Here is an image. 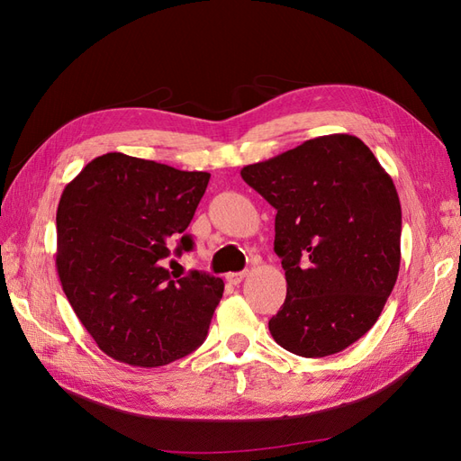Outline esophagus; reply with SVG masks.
<instances>
[{
    "instance_id": "esophagus-1",
    "label": "esophagus",
    "mask_w": 461,
    "mask_h": 461,
    "mask_svg": "<svg viewBox=\"0 0 461 461\" xmlns=\"http://www.w3.org/2000/svg\"><path fill=\"white\" fill-rule=\"evenodd\" d=\"M246 275H248V273H229V275H227V281H229L230 285H234V286H239V285L244 281V278H246Z\"/></svg>"
}]
</instances>
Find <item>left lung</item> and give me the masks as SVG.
Here are the masks:
<instances>
[{
    "label": "left lung",
    "instance_id": "8db88e82",
    "mask_svg": "<svg viewBox=\"0 0 461 461\" xmlns=\"http://www.w3.org/2000/svg\"><path fill=\"white\" fill-rule=\"evenodd\" d=\"M275 209L286 300L269 321L302 357L342 352L376 323L400 271L393 178L352 134H329L240 171Z\"/></svg>",
    "mask_w": 461,
    "mask_h": 461
}]
</instances>
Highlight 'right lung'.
I'll use <instances>...</instances> for the list:
<instances>
[{"label":"right lung","mask_w":461,"mask_h":461,"mask_svg":"<svg viewBox=\"0 0 461 461\" xmlns=\"http://www.w3.org/2000/svg\"><path fill=\"white\" fill-rule=\"evenodd\" d=\"M209 173L111 151L61 194L55 267L97 348L121 364L159 367L205 340L225 290L219 276L173 275L165 259L192 249L185 232ZM175 263V261H171Z\"/></svg>","instance_id":"1"}]
</instances>
